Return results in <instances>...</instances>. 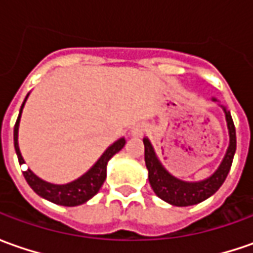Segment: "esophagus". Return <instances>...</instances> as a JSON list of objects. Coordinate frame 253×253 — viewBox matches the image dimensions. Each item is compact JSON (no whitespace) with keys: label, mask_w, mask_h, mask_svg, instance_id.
<instances>
[{"label":"esophagus","mask_w":253,"mask_h":253,"mask_svg":"<svg viewBox=\"0 0 253 253\" xmlns=\"http://www.w3.org/2000/svg\"><path fill=\"white\" fill-rule=\"evenodd\" d=\"M145 131H146V126L143 124H136L131 128V135L135 136V138H141L142 135L145 133Z\"/></svg>","instance_id":"34e87169"}]
</instances>
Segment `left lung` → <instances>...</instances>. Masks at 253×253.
<instances>
[{
	"label": "left lung",
	"mask_w": 253,
	"mask_h": 253,
	"mask_svg": "<svg viewBox=\"0 0 253 253\" xmlns=\"http://www.w3.org/2000/svg\"><path fill=\"white\" fill-rule=\"evenodd\" d=\"M211 100L218 102L217 98H211ZM218 105L225 114L229 143L219 166L207 179L199 180V181H186V180H181L176 176H173L159 161L149 138H143L145 165L148 169V179L151 183V187L159 199L169 203L171 206L187 207V206L199 204L201 201L211 197L222 186V183L225 181L227 176H228L231 165L234 161V155L237 151V135H235L234 121L231 118V112L224 105H221V104H218Z\"/></svg>",
	"instance_id": "8db88e82"
}]
</instances>
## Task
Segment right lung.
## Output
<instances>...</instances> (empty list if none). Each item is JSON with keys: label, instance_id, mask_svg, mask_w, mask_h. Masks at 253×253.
Listing matches in <instances>:
<instances>
[{"label": "right lung", "instance_id": "right-lung-1", "mask_svg": "<svg viewBox=\"0 0 253 253\" xmlns=\"http://www.w3.org/2000/svg\"><path fill=\"white\" fill-rule=\"evenodd\" d=\"M28 97H29V94L25 97L24 102L21 105L19 115H18V120H16L14 128V146L19 165H24L25 161L22 158V153L19 151V145H18V131H19L22 110H24ZM124 145H125V138L117 139L104 151V153L98 158V161L95 162L84 174H82L80 177H77L73 181H69L64 184L49 183L46 180L41 179L39 176H36L31 169L25 170L24 177L35 193L38 196H41L42 199L54 203V204H59V206H64V207H76V206L87 203L98 193V190L101 189L102 183L107 177V163L115 153L121 151Z\"/></svg>", "mask_w": 253, "mask_h": 253}]
</instances>
